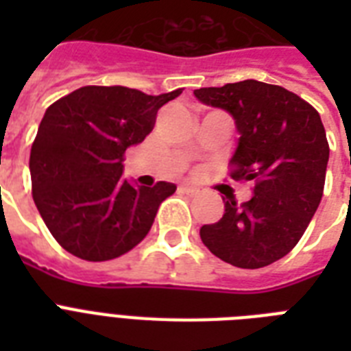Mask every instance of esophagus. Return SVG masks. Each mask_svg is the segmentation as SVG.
Here are the masks:
<instances>
[{"label": "esophagus", "mask_w": 351, "mask_h": 351, "mask_svg": "<svg viewBox=\"0 0 351 351\" xmlns=\"http://www.w3.org/2000/svg\"><path fill=\"white\" fill-rule=\"evenodd\" d=\"M180 191L182 193H186L187 197H197V195H200V191H198L197 187H193V186H180Z\"/></svg>", "instance_id": "esophagus-1"}]
</instances>
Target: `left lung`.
Returning a JSON list of instances; mask_svg holds the SVG:
<instances>
[{
	"instance_id": "left-lung-1",
	"label": "left lung",
	"mask_w": 351,
	"mask_h": 351,
	"mask_svg": "<svg viewBox=\"0 0 351 351\" xmlns=\"http://www.w3.org/2000/svg\"><path fill=\"white\" fill-rule=\"evenodd\" d=\"M193 95L233 117L231 178L255 182L251 200L226 198L222 219L202 226L200 239L231 266H269L297 245L321 204L330 158L321 117L288 89L256 80Z\"/></svg>"
}]
</instances>
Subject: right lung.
<instances>
[{
    "label": "right lung",
    "instance_id": "add662e5",
    "mask_svg": "<svg viewBox=\"0 0 351 351\" xmlns=\"http://www.w3.org/2000/svg\"><path fill=\"white\" fill-rule=\"evenodd\" d=\"M180 95L87 85L47 109L30 149L32 198L63 250L101 262L145 239L176 186L131 184L121 178V162L127 147L153 131L160 107Z\"/></svg>",
    "mask_w": 351,
    "mask_h": 351
}]
</instances>
